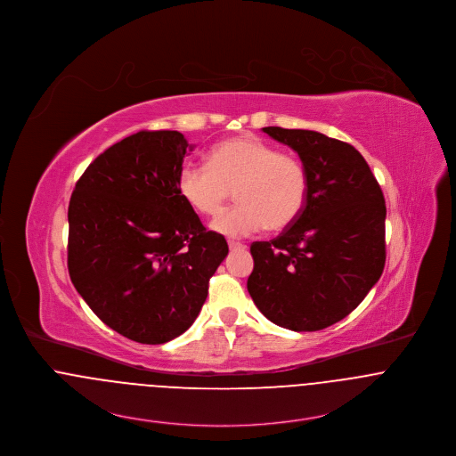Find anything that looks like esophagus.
I'll return each instance as SVG.
<instances>
[{"instance_id":"1","label":"esophagus","mask_w":456,"mask_h":456,"mask_svg":"<svg viewBox=\"0 0 456 456\" xmlns=\"http://www.w3.org/2000/svg\"><path fill=\"white\" fill-rule=\"evenodd\" d=\"M228 248L232 250H240V248H246V246L240 244V242H228Z\"/></svg>"}]
</instances>
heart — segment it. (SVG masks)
Segmentation results:
<instances>
[{"mask_svg":"<svg viewBox=\"0 0 456 456\" xmlns=\"http://www.w3.org/2000/svg\"><path fill=\"white\" fill-rule=\"evenodd\" d=\"M177 191L190 208L210 217L224 210L235 191L240 204L212 226L226 237H246L296 223L306 204L308 175L296 157L259 137L237 135L208 151V166L181 167Z\"/></svg>","mask_w":456,"mask_h":456,"instance_id":"heart-1","label":"heart"}]
</instances>
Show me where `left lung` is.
<instances>
[{"mask_svg": "<svg viewBox=\"0 0 456 456\" xmlns=\"http://www.w3.org/2000/svg\"><path fill=\"white\" fill-rule=\"evenodd\" d=\"M308 175L301 216L270 242H254L248 290L259 312L290 331L345 319L385 266V199L364 157L315 130L265 126Z\"/></svg>", "mask_w": 456, "mask_h": 456, "instance_id": "1", "label": "left lung"}]
</instances>
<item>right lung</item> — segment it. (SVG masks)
<instances>
[{
    "label": "right lung",
    "mask_w": 456,
    "mask_h": 456,
    "mask_svg": "<svg viewBox=\"0 0 456 456\" xmlns=\"http://www.w3.org/2000/svg\"><path fill=\"white\" fill-rule=\"evenodd\" d=\"M177 130H141L101 153L69 200L68 270L92 312L125 338L160 345L200 314L228 254L177 191Z\"/></svg>",
    "instance_id": "add662e5"
}]
</instances>
